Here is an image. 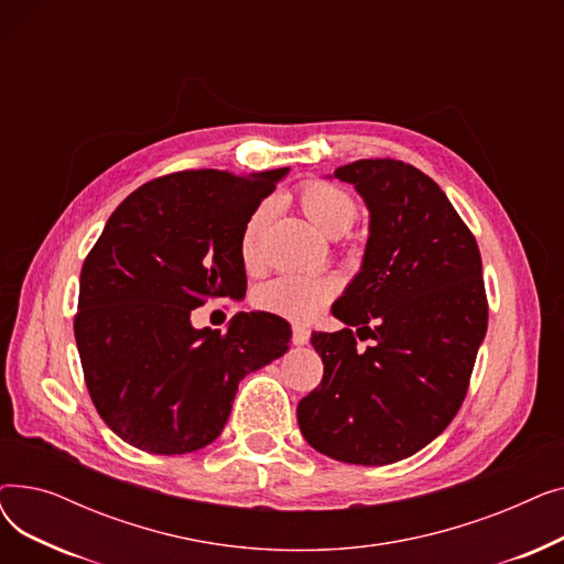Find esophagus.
<instances>
[{
	"label": "esophagus",
	"instance_id": "34e87169",
	"mask_svg": "<svg viewBox=\"0 0 564 564\" xmlns=\"http://www.w3.org/2000/svg\"><path fill=\"white\" fill-rule=\"evenodd\" d=\"M311 338V332L306 327H302V324H294L292 327V343L294 345H306Z\"/></svg>",
	"mask_w": 564,
	"mask_h": 564
}]
</instances>
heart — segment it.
<instances>
[{
  "instance_id": "heart-1",
  "label": "heart",
  "mask_w": 564,
  "mask_h": 564,
  "mask_svg": "<svg viewBox=\"0 0 564 564\" xmlns=\"http://www.w3.org/2000/svg\"><path fill=\"white\" fill-rule=\"evenodd\" d=\"M302 213L324 235H343L359 215L357 200L332 183H308L300 192ZM272 217V203H260L240 237V256L247 267L260 262V237ZM338 292V279L332 274H283L256 290V304L267 313H276L294 322L313 319Z\"/></svg>"
}]
</instances>
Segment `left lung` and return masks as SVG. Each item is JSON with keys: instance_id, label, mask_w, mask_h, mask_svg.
<instances>
[{"instance_id": "1", "label": "left lung", "mask_w": 564, "mask_h": 564, "mask_svg": "<svg viewBox=\"0 0 564 564\" xmlns=\"http://www.w3.org/2000/svg\"><path fill=\"white\" fill-rule=\"evenodd\" d=\"M364 198L370 226L361 270L313 334L319 387L297 406L311 446L332 459L383 466L451 425L487 334L482 258L448 196L416 166L359 160L334 171ZM357 334L373 347L356 351Z\"/></svg>"}]
</instances>
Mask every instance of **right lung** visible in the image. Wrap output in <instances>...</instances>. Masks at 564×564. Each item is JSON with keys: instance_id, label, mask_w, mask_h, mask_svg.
<instances>
[{"instance_id": "obj_1", "label": "right lung", "mask_w": 564, "mask_h": 564, "mask_svg": "<svg viewBox=\"0 0 564 564\" xmlns=\"http://www.w3.org/2000/svg\"><path fill=\"white\" fill-rule=\"evenodd\" d=\"M285 169H200L141 185L107 219L79 276L75 340L107 427L153 455L213 443L240 381L283 357L290 324L237 313L226 332L194 329L207 297L247 292L240 237Z\"/></svg>"}]
</instances>
